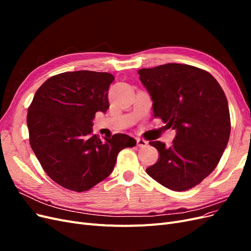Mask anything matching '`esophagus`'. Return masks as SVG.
<instances>
[{"instance_id": "34e87169", "label": "esophagus", "mask_w": 251, "mask_h": 251, "mask_svg": "<svg viewBox=\"0 0 251 251\" xmlns=\"http://www.w3.org/2000/svg\"><path fill=\"white\" fill-rule=\"evenodd\" d=\"M136 141H137V146L139 148H146L148 146V141H146L144 139L137 138V139H136Z\"/></svg>"}]
</instances>
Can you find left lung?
<instances>
[{
    "instance_id": "1",
    "label": "left lung",
    "mask_w": 251,
    "mask_h": 251,
    "mask_svg": "<svg viewBox=\"0 0 251 251\" xmlns=\"http://www.w3.org/2000/svg\"><path fill=\"white\" fill-rule=\"evenodd\" d=\"M153 100L154 117L176 130L172 147L151 141L158 161L147 173L176 192L199 184L216 169L230 135L228 102L223 89L207 71L165 64L138 71Z\"/></svg>"
}]
</instances>
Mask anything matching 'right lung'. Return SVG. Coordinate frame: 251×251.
Segmentation results:
<instances>
[{
  "instance_id": "right-lung-1",
  "label": "right lung",
  "mask_w": 251,
  "mask_h": 251,
  "mask_svg": "<svg viewBox=\"0 0 251 251\" xmlns=\"http://www.w3.org/2000/svg\"><path fill=\"white\" fill-rule=\"evenodd\" d=\"M113 80L107 72L60 73L37 89L28 108L32 151L48 176L70 191H89L109 177L119 151L136 146L126 134L103 141L92 134L95 114L110 107Z\"/></svg>"
}]
</instances>
